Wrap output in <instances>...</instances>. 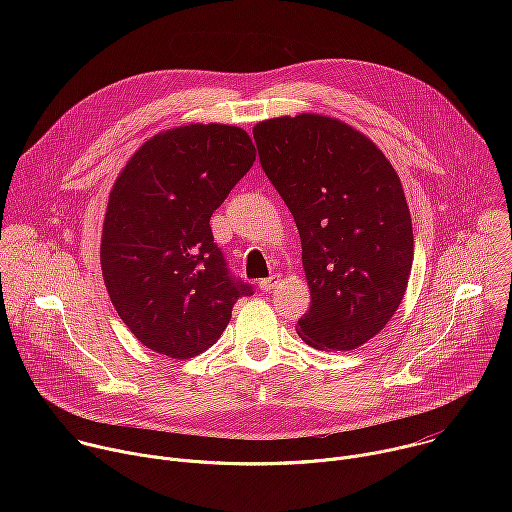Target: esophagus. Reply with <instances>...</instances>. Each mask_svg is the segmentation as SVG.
Instances as JSON below:
<instances>
[{
  "instance_id": "esophagus-1",
  "label": "esophagus",
  "mask_w": 512,
  "mask_h": 512,
  "mask_svg": "<svg viewBox=\"0 0 512 512\" xmlns=\"http://www.w3.org/2000/svg\"><path fill=\"white\" fill-rule=\"evenodd\" d=\"M279 285H281V275H271V277L259 281V287L265 289V291H273V289H277Z\"/></svg>"
}]
</instances>
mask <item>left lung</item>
Wrapping results in <instances>:
<instances>
[{
	"label": "left lung",
	"mask_w": 512,
	"mask_h": 512,
	"mask_svg": "<svg viewBox=\"0 0 512 512\" xmlns=\"http://www.w3.org/2000/svg\"><path fill=\"white\" fill-rule=\"evenodd\" d=\"M253 137L302 239L312 302L300 338L320 350L362 346L397 312L413 265L395 168L367 135L318 113L261 121Z\"/></svg>",
	"instance_id": "1"
}]
</instances>
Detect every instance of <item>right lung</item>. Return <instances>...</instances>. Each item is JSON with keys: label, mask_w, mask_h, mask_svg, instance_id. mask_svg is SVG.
I'll list each match as a JSON object with an SVG mask.
<instances>
[{"label": "right lung", "mask_w": 512, "mask_h": 512, "mask_svg": "<svg viewBox=\"0 0 512 512\" xmlns=\"http://www.w3.org/2000/svg\"><path fill=\"white\" fill-rule=\"evenodd\" d=\"M245 129L190 123L145 141L117 176L103 223L101 269L131 334L170 358H192L251 296L216 247L210 216L251 170Z\"/></svg>", "instance_id": "1"}]
</instances>
